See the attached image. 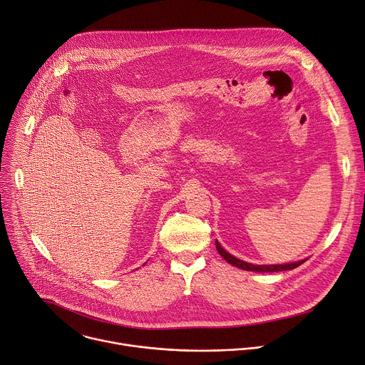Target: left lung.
<instances>
[{
    "mask_svg": "<svg viewBox=\"0 0 365 365\" xmlns=\"http://www.w3.org/2000/svg\"><path fill=\"white\" fill-rule=\"evenodd\" d=\"M216 250L217 252L222 255V258L225 261H227L229 264H232L233 267H237L240 269H245V271H255V272H277V271H287V269H294L297 268L299 265H302L306 259H302V261H297V262H292V264H278V265H254V264H250V262H245L242 259H237L236 257L230 255L229 252H226L219 242L216 240Z\"/></svg>",
    "mask_w": 365,
    "mask_h": 365,
    "instance_id": "8db88e82",
    "label": "left lung"
}]
</instances>
